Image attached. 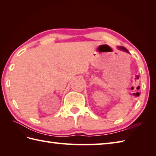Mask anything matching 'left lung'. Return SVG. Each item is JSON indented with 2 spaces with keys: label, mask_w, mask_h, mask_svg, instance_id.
<instances>
[{
  "label": "left lung",
  "mask_w": 156,
  "mask_h": 156,
  "mask_svg": "<svg viewBox=\"0 0 156 156\" xmlns=\"http://www.w3.org/2000/svg\"><path fill=\"white\" fill-rule=\"evenodd\" d=\"M118 48L120 49V50H122V51H126V52H127V53H129V51L127 50V49H126L125 48H124V47H118Z\"/></svg>",
  "instance_id": "obj_1"
}]
</instances>
